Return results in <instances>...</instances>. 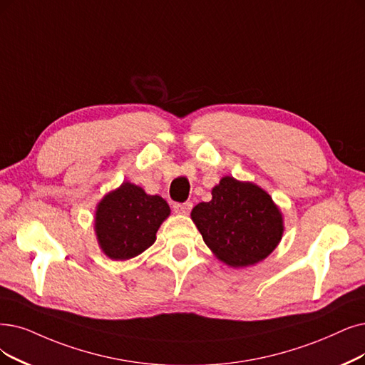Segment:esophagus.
I'll list each match as a JSON object with an SVG mask.
<instances>
[{
  "mask_svg": "<svg viewBox=\"0 0 365 365\" xmlns=\"http://www.w3.org/2000/svg\"><path fill=\"white\" fill-rule=\"evenodd\" d=\"M192 202H184V203H180V202H177V203H173V211L177 212V214H188L190 212V210H192Z\"/></svg>",
  "mask_w": 365,
  "mask_h": 365,
  "instance_id": "1",
  "label": "esophagus"
}]
</instances>
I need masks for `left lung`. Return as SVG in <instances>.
<instances>
[{
	"label": "left lung",
	"instance_id": "8db88e82",
	"mask_svg": "<svg viewBox=\"0 0 365 365\" xmlns=\"http://www.w3.org/2000/svg\"><path fill=\"white\" fill-rule=\"evenodd\" d=\"M192 218L215 256L233 268L265 259L283 233L282 212L271 196L232 177L212 188L210 202L197 203Z\"/></svg>",
	"mask_w": 365,
	"mask_h": 365
}]
</instances>
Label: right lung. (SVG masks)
<instances>
[{
    "instance_id": "right-lung-1",
    "label": "right lung",
    "mask_w": 365,
    "mask_h": 365,
    "mask_svg": "<svg viewBox=\"0 0 365 365\" xmlns=\"http://www.w3.org/2000/svg\"><path fill=\"white\" fill-rule=\"evenodd\" d=\"M166 200L124 182L106 195L96 212L98 244L110 259L125 260L140 255L155 241V233L169 215Z\"/></svg>"
}]
</instances>
